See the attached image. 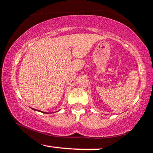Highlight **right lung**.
Returning <instances> with one entry per match:
<instances>
[{
    "label": "right lung",
    "instance_id": "right-lung-1",
    "mask_svg": "<svg viewBox=\"0 0 153 153\" xmlns=\"http://www.w3.org/2000/svg\"><path fill=\"white\" fill-rule=\"evenodd\" d=\"M43 113H45V112H43Z\"/></svg>",
    "mask_w": 153,
    "mask_h": 153
}]
</instances>
